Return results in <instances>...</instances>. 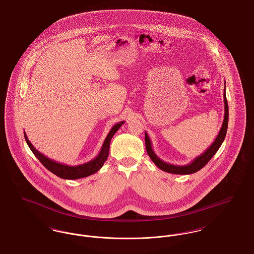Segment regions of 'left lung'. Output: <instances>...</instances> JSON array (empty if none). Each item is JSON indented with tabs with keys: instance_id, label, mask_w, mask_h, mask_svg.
<instances>
[{
	"instance_id": "left-lung-1",
	"label": "left lung",
	"mask_w": 254,
	"mask_h": 254,
	"mask_svg": "<svg viewBox=\"0 0 254 254\" xmlns=\"http://www.w3.org/2000/svg\"><path fill=\"white\" fill-rule=\"evenodd\" d=\"M224 104H225V115H224V121L222 124V127L219 131V134L216 137V139L214 140V142L210 145V146L205 150L204 153H202L201 155L197 156L194 159L193 161L188 165L185 166H177V165H172L167 163L163 160H161L155 154L150 139L147 135V133L145 132V148H146V152L148 154V156L152 160V162L157 166L158 168L166 172L172 173V174H191L194 172H197L198 170L203 169L205 165L208 163V161L211 158L214 156V154L216 153L219 149V147L222 145V143L225 140L227 130H228V124H229V106H228V101H227V96H226V86L224 89Z\"/></svg>"
}]
</instances>
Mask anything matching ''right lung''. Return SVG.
I'll use <instances>...</instances> for the list:
<instances>
[{"label": "right lung", "instance_id": "1", "mask_svg": "<svg viewBox=\"0 0 254 254\" xmlns=\"http://www.w3.org/2000/svg\"><path fill=\"white\" fill-rule=\"evenodd\" d=\"M124 123L125 121L120 122L112 127V128L109 130L107 138L105 139V142L102 145V148L96 157L85 164H82V165L75 166V167L61 164L59 162L53 161V160L49 159V157L45 156L43 153L38 151L33 145L30 143L25 132H24V138H25L26 144L28 145L31 151L34 153L37 159L46 167V169H49V171H51L53 174H55L56 176L60 177L62 179L75 180V179H80V178H84V177H87L89 175H92L103 167L104 163L109 157V144H110L111 138L113 137V135L115 133L117 132V130L121 127V126Z\"/></svg>", "mask_w": 254, "mask_h": 254}]
</instances>
